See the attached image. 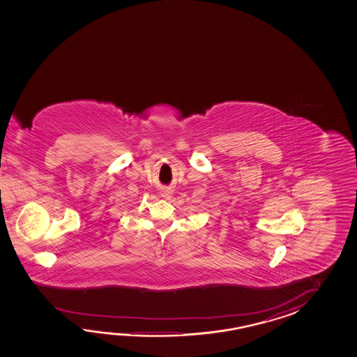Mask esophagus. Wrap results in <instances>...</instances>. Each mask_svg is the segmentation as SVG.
<instances>
[{
  "mask_svg": "<svg viewBox=\"0 0 357 357\" xmlns=\"http://www.w3.org/2000/svg\"><path fill=\"white\" fill-rule=\"evenodd\" d=\"M160 195H162V197H165V199H169V197H172V190L165 188V189L160 190Z\"/></svg>",
  "mask_w": 357,
  "mask_h": 357,
  "instance_id": "34e87169",
  "label": "esophagus"
}]
</instances>
